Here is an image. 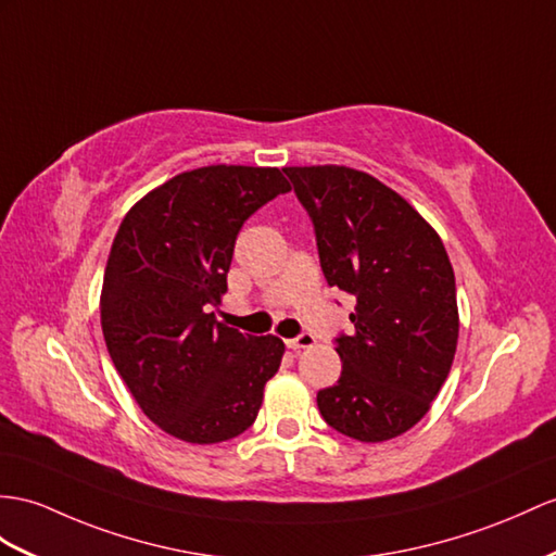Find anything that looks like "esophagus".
<instances>
[{"mask_svg":"<svg viewBox=\"0 0 556 556\" xmlns=\"http://www.w3.org/2000/svg\"><path fill=\"white\" fill-rule=\"evenodd\" d=\"M288 344V349H292V351H302V349H311L316 344V340L311 334H300V337H294V340H288L286 342Z\"/></svg>","mask_w":556,"mask_h":556,"instance_id":"esophagus-1","label":"esophagus"}]
</instances>
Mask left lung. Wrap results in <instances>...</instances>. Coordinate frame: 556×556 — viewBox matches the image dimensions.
I'll use <instances>...</instances> for the list:
<instances>
[{"mask_svg": "<svg viewBox=\"0 0 556 556\" xmlns=\"http://www.w3.org/2000/svg\"><path fill=\"white\" fill-rule=\"evenodd\" d=\"M286 174L314 222L325 280L356 296L354 334L334 349L342 375L318 391V410L349 439H396L429 413L455 358L448 252L425 216L370 174L344 165Z\"/></svg>", "mask_w": 556, "mask_h": 556, "instance_id": "left-lung-1", "label": "left lung"}]
</instances>
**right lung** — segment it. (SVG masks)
<instances>
[{
	"instance_id": "1",
	"label": "right lung",
	"mask_w": 556,
	"mask_h": 556,
	"mask_svg": "<svg viewBox=\"0 0 556 556\" xmlns=\"http://www.w3.org/2000/svg\"><path fill=\"white\" fill-rule=\"evenodd\" d=\"M278 167L210 165L172 176L122 219L108 254L101 328L148 419L186 443L242 434L286 344L216 323L242 224L288 193Z\"/></svg>"
}]
</instances>
